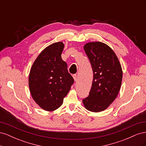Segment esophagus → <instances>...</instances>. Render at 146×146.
<instances>
[{
  "label": "esophagus",
  "instance_id": "esophagus-1",
  "mask_svg": "<svg viewBox=\"0 0 146 146\" xmlns=\"http://www.w3.org/2000/svg\"><path fill=\"white\" fill-rule=\"evenodd\" d=\"M72 77H73V78H74V81L76 82V81L77 80V75H76V74H74V75H73Z\"/></svg>",
  "mask_w": 146,
  "mask_h": 146
}]
</instances>
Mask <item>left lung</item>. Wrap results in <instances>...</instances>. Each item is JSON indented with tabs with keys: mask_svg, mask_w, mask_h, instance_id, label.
Here are the masks:
<instances>
[{
	"mask_svg": "<svg viewBox=\"0 0 146 146\" xmlns=\"http://www.w3.org/2000/svg\"><path fill=\"white\" fill-rule=\"evenodd\" d=\"M83 48L92 66L93 80L90 95L83 104L90 111H102L113 102L120 91L121 65L112 48L104 42H88Z\"/></svg>",
	"mask_w": 146,
	"mask_h": 146,
	"instance_id": "1",
	"label": "left lung"
}]
</instances>
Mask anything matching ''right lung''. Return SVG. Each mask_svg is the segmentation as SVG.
<instances>
[{
    "label": "right lung",
    "mask_w": 146,
    "mask_h": 146,
    "mask_svg": "<svg viewBox=\"0 0 146 146\" xmlns=\"http://www.w3.org/2000/svg\"><path fill=\"white\" fill-rule=\"evenodd\" d=\"M62 42L46 47L31 68L29 86L32 98L42 109L52 111L63 104L74 80L61 58Z\"/></svg>",
    "instance_id": "1"
}]
</instances>
